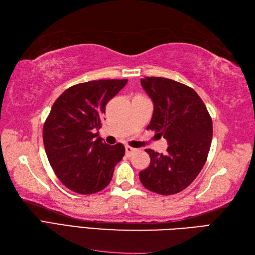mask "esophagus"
<instances>
[{
    "mask_svg": "<svg viewBox=\"0 0 255 255\" xmlns=\"http://www.w3.org/2000/svg\"><path fill=\"white\" fill-rule=\"evenodd\" d=\"M136 151V149L135 148H132V147H129V146H127L126 147V154L127 156H132V154L134 153Z\"/></svg>",
    "mask_w": 255,
    "mask_h": 255,
    "instance_id": "obj_1",
    "label": "esophagus"
}]
</instances>
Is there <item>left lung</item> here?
Segmentation results:
<instances>
[{
	"mask_svg": "<svg viewBox=\"0 0 255 255\" xmlns=\"http://www.w3.org/2000/svg\"><path fill=\"white\" fill-rule=\"evenodd\" d=\"M140 83L153 103L147 128L163 136L169 147L165 154L146 149L150 164L139 172V179L148 190L174 195L187 188L206 163L212 141V119L189 86L159 77H146Z\"/></svg>",
	"mask_w": 255,
	"mask_h": 255,
	"instance_id": "8db88e82",
	"label": "left lung"
}]
</instances>
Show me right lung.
Listing matches in <instances>:
<instances>
[{
	"label": "right lung",
	"instance_id": "right-lung-1",
	"mask_svg": "<svg viewBox=\"0 0 255 255\" xmlns=\"http://www.w3.org/2000/svg\"><path fill=\"white\" fill-rule=\"evenodd\" d=\"M123 80H95L67 89L54 103L43 127L49 164L68 189L82 195L107 187L115 166L126 152L97 137L106 105L126 84Z\"/></svg>",
	"mask_w": 255,
	"mask_h": 255
}]
</instances>
